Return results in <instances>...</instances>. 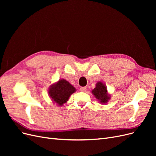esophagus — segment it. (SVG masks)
<instances>
[{
	"instance_id": "34e87169",
	"label": "esophagus",
	"mask_w": 156,
	"mask_h": 156,
	"mask_svg": "<svg viewBox=\"0 0 156 156\" xmlns=\"http://www.w3.org/2000/svg\"><path fill=\"white\" fill-rule=\"evenodd\" d=\"M80 90L81 92H85L87 90V87H81L80 88Z\"/></svg>"
}]
</instances>
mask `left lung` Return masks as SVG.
<instances>
[{
    "mask_svg": "<svg viewBox=\"0 0 156 156\" xmlns=\"http://www.w3.org/2000/svg\"><path fill=\"white\" fill-rule=\"evenodd\" d=\"M92 93L101 104H106L111 99V95L107 92L105 83L101 81H98L96 83V87L92 90Z\"/></svg>",
    "mask_w": 156,
    "mask_h": 156,
    "instance_id": "left-lung-1",
    "label": "left lung"
}]
</instances>
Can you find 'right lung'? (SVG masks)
<instances>
[{"instance_id": "add662e5", "label": "right lung", "mask_w": 156, "mask_h": 156, "mask_svg": "<svg viewBox=\"0 0 156 156\" xmlns=\"http://www.w3.org/2000/svg\"><path fill=\"white\" fill-rule=\"evenodd\" d=\"M76 91L75 88L64 79L51 84L48 94L50 98L58 106H62L66 103L70 96Z\"/></svg>"}]
</instances>
